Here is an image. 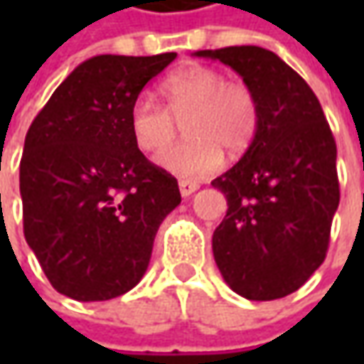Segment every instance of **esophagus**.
<instances>
[{"instance_id":"obj_1","label":"esophagus","mask_w":364,"mask_h":364,"mask_svg":"<svg viewBox=\"0 0 364 364\" xmlns=\"http://www.w3.org/2000/svg\"><path fill=\"white\" fill-rule=\"evenodd\" d=\"M180 194H182V198H188L190 194H194L196 190H198V184L196 182H190V180H180Z\"/></svg>"}]
</instances>
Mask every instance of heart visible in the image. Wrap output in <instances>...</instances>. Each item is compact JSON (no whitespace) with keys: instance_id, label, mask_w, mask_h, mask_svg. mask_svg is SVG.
Instances as JSON below:
<instances>
[{"instance_id":"b5f03b06","label":"heart","mask_w":364,"mask_h":364,"mask_svg":"<svg viewBox=\"0 0 364 364\" xmlns=\"http://www.w3.org/2000/svg\"><path fill=\"white\" fill-rule=\"evenodd\" d=\"M166 107L139 97L129 111L133 144L141 151H158L176 135V121H184L186 141L164 149L158 168L180 178H203L217 172L223 149L239 156L253 144L259 107L253 91L243 82H229L210 66L194 64L176 70L161 82Z\"/></svg>"}]
</instances>
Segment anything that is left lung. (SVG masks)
I'll list each match as a JSON object with an SVG mask.
<instances>
[{
  "label": "left lung",
  "mask_w": 364,
  "mask_h": 364,
  "mask_svg": "<svg viewBox=\"0 0 364 364\" xmlns=\"http://www.w3.org/2000/svg\"><path fill=\"white\" fill-rule=\"evenodd\" d=\"M194 56L231 66L259 107L253 144L213 180L229 206L213 235L218 272L247 300L286 298L322 265L341 200L328 121L308 82L272 50L229 46Z\"/></svg>",
  "instance_id": "left-lung-1"
}]
</instances>
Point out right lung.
Listing matches in <instances>:
<instances>
[{
  "mask_svg": "<svg viewBox=\"0 0 364 364\" xmlns=\"http://www.w3.org/2000/svg\"><path fill=\"white\" fill-rule=\"evenodd\" d=\"M176 58L92 56L32 121L20 161L23 235L56 291L103 301L144 277L161 220L180 204L174 176L129 132L141 89Z\"/></svg>",
  "mask_w": 364,
  "mask_h": 364,
  "instance_id": "1",
  "label": "right lung"
}]
</instances>
